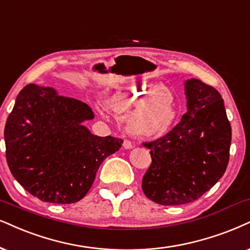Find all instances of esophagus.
<instances>
[{
  "instance_id": "34e87169",
  "label": "esophagus",
  "mask_w": 250,
  "mask_h": 250,
  "mask_svg": "<svg viewBox=\"0 0 250 250\" xmlns=\"http://www.w3.org/2000/svg\"><path fill=\"white\" fill-rule=\"evenodd\" d=\"M132 146H134V145H132L131 141H129V140L123 141V147H125V148H131Z\"/></svg>"
}]
</instances>
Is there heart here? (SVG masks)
I'll return each instance as SVG.
<instances>
[{
  "label": "heart",
  "instance_id": "1",
  "mask_svg": "<svg viewBox=\"0 0 250 250\" xmlns=\"http://www.w3.org/2000/svg\"><path fill=\"white\" fill-rule=\"evenodd\" d=\"M107 108L125 115L128 131L135 135H159L167 131L176 116V100L158 84H131L106 102Z\"/></svg>",
  "mask_w": 250,
  "mask_h": 250
}]
</instances>
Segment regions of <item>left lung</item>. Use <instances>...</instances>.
<instances>
[{"instance_id": "left-lung-1", "label": "left lung", "mask_w": 250, "mask_h": 250, "mask_svg": "<svg viewBox=\"0 0 250 250\" xmlns=\"http://www.w3.org/2000/svg\"><path fill=\"white\" fill-rule=\"evenodd\" d=\"M187 113L166 135L143 145L152 163L142 180L145 196L160 205L191 203L225 173L232 140L224 100L211 85L186 82Z\"/></svg>"}]
</instances>
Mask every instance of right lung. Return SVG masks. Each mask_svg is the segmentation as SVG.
Instances as JSON below:
<instances>
[{"instance_id": "right-lung-1", "label": "right lung", "mask_w": 250, "mask_h": 250, "mask_svg": "<svg viewBox=\"0 0 250 250\" xmlns=\"http://www.w3.org/2000/svg\"><path fill=\"white\" fill-rule=\"evenodd\" d=\"M91 107L60 96L52 87L28 84L21 91L4 128L11 174L42 202L70 204L92 187L100 165L123 140L92 135L83 125Z\"/></svg>"}]
</instances>
